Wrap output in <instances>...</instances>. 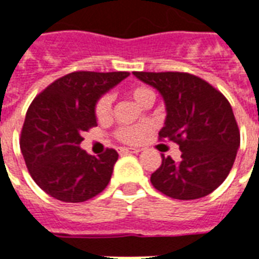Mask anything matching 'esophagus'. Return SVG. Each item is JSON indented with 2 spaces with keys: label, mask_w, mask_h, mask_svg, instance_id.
Masks as SVG:
<instances>
[{
  "label": "esophagus",
  "mask_w": 259,
  "mask_h": 259,
  "mask_svg": "<svg viewBox=\"0 0 259 259\" xmlns=\"http://www.w3.org/2000/svg\"><path fill=\"white\" fill-rule=\"evenodd\" d=\"M138 152H141V150L136 149V148H119V153H122V154L138 153Z\"/></svg>",
  "instance_id": "34e87169"
}]
</instances>
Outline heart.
Returning <instances> with one entry per match:
<instances>
[{
	"label": "heart",
	"mask_w": 259,
	"mask_h": 259,
	"mask_svg": "<svg viewBox=\"0 0 259 259\" xmlns=\"http://www.w3.org/2000/svg\"><path fill=\"white\" fill-rule=\"evenodd\" d=\"M129 95L137 102L138 105L146 106L148 103H153L156 99L153 90L146 86H134L129 90ZM113 111V98L109 94H103L98 98L94 106V114L98 121H109ZM149 133V126L146 125H133L121 126L115 130V137L125 144H138L144 140L146 134Z\"/></svg>",
	"instance_id": "heart-1"
}]
</instances>
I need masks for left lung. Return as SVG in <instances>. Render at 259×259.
<instances>
[{
    "instance_id": "1",
    "label": "left lung",
    "mask_w": 259,
    "mask_h": 259,
    "mask_svg": "<svg viewBox=\"0 0 259 259\" xmlns=\"http://www.w3.org/2000/svg\"><path fill=\"white\" fill-rule=\"evenodd\" d=\"M157 89L166 106L158 140L176 142L180 161L162 154L150 181L179 200L207 196L229 176L241 144L239 127L227 98L204 79L188 72H133Z\"/></svg>"
}]
</instances>
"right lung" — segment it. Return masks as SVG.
Segmentation results:
<instances>
[{
	"mask_svg": "<svg viewBox=\"0 0 259 259\" xmlns=\"http://www.w3.org/2000/svg\"><path fill=\"white\" fill-rule=\"evenodd\" d=\"M127 76L126 71H75L56 79L32 101L20 148L32 179L50 196L80 203L107 187L117 152L107 148L95 157L79 145L82 134L97 126L98 98Z\"/></svg>",
	"mask_w": 259,
	"mask_h": 259,
	"instance_id": "obj_1",
	"label": "right lung"
}]
</instances>
